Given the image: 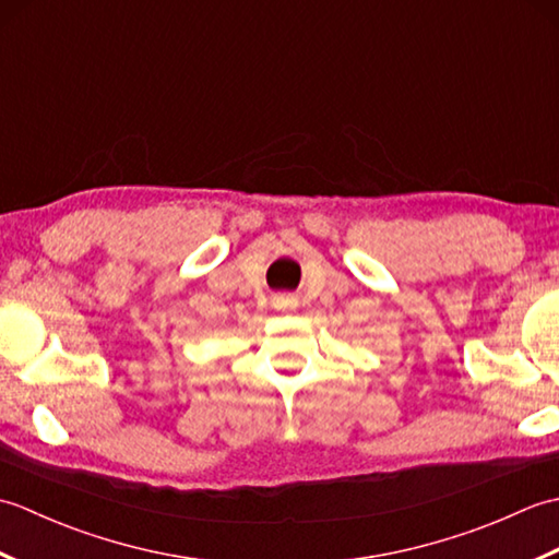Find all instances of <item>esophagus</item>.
Returning <instances> with one entry per match:
<instances>
[{
	"label": "esophagus",
	"instance_id": "1",
	"mask_svg": "<svg viewBox=\"0 0 559 559\" xmlns=\"http://www.w3.org/2000/svg\"><path fill=\"white\" fill-rule=\"evenodd\" d=\"M273 305H276L278 310H295V307H298V298H295V295H276Z\"/></svg>",
	"mask_w": 559,
	"mask_h": 559
}]
</instances>
